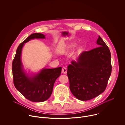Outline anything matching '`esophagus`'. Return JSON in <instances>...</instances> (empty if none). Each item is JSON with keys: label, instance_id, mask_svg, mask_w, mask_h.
<instances>
[{"label": "esophagus", "instance_id": "1", "mask_svg": "<svg viewBox=\"0 0 125 125\" xmlns=\"http://www.w3.org/2000/svg\"><path fill=\"white\" fill-rule=\"evenodd\" d=\"M62 73L63 74H66L67 73V69L65 67H63L62 68Z\"/></svg>", "mask_w": 125, "mask_h": 125}]
</instances>
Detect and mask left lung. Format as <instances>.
Masks as SVG:
<instances>
[{
  "label": "left lung",
  "mask_w": 125,
  "mask_h": 125,
  "mask_svg": "<svg viewBox=\"0 0 125 125\" xmlns=\"http://www.w3.org/2000/svg\"><path fill=\"white\" fill-rule=\"evenodd\" d=\"M97 43L98 47L83 52L77 62L68 66L70 91L80 100L92 99L103 93L111 74L110 50L100 36Z\"/></svg>",
  "instance_id": "8db88e82"
}]
</instances>
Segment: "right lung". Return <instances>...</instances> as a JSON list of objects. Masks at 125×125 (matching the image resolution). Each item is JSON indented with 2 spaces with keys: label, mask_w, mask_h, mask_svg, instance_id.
Masks as SVG:
<instances>
[{
  "label": "right lung",
  "mask_w": 125,
  "mask_h": 125,
  "mask_svg": "<svg viewBox=\"0 0 125 125\" xmlns=\"http://www.w3.org/2000/svg\"><path fill=\"white\" fill-rule=\"evenodd\" d=\"M34 38H45L41 33L31 34L18 47L12 62V74L14 84L26 98L32 102H43L50 96L56 80L61 73V67L54 69H44L32 78H30L23 72L21 55L24 44Z\"/></svg>",
  "instance_id": "1"
}]
</instances>
